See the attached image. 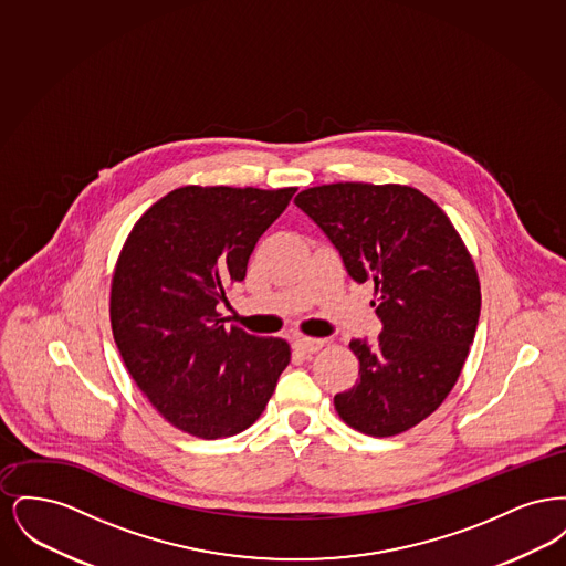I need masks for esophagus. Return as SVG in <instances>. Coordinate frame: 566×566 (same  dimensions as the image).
Here are the masks:
<instances>
[{"label": "esophagus", "mask_w": 566, "mask_h": 566, "mask_svg": "<svg viewBox=\"0 0 566 566\" xmlns=\"http://www.w3.org/2000/svg\"><path fill=\"white\" fill-rule=\"evenodd\" d=\"M296 352L301 354H316L318 350H323V339H314V337H296L295 344Z\"/></svg>", "instance_id": "obj_1"}]
</instances>
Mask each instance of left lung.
Instances as JSON below:
<instances>
[{
	"mask_svg": "<svg viewBox=\"0 0 566 566\" xmlns=\"http://www.w3.org/2000/svg\"><path fill=\"white\" fill-rule=\"evenodd\" d=\"M296 208L339 250L352 280L376 284V344L352 339L360 367L335 395L358 432L392 437L429 418L454 388L473 344L482 293L446 212L401 185L337 182L301 190Z\"/></svg>",
	"mask_w": 566,
	"mask_h": 566,
	"instance_id": "8db88e82",
	"label": "left lung"
}]
</instances>
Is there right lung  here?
<instances>
[{
	"label": "right lung",
	"mask_w": 566,
	"mask_h": 566,
	"mask_svg": "<svg viewBox=\"0 0 566 566\" xmlns=\"http://www.w3.org/2000/svg\"><path fill=\"white\" fill-rule=\"evenodd\" d=\"M182 187L137 220L112 275L114 342L146 399L192 437L220 439L259 420L291 363L280 337L224 328L216 312L295 195Z\"/></svg>",
	"instance_id": "add662e5"
}]
</instances>
